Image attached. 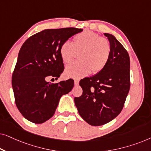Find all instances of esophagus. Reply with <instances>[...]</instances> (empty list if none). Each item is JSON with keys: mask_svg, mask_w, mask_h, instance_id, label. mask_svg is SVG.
Listing matches in <instances>:
<instances>
[{"mask_svg": "<svg viewBox=\"0 0 151 151\" xmlns=\"http://www.w3.org/2000/svg\"><path fill=\"white\" fill-rule=\"evenodd\" d=\"M74 84H75V85H78V84H79V80L78 79L74 80Z\"/></svg>", "mask_w": 151, "mask_h": 151, "instance_id": "1", "label": "esophagus"}]
</instances>
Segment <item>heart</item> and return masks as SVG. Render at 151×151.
Masks as SVG:
<instances>
[{"label":"heart","mask_w":151,"mask_h":151,"mask_svg":"<svg viewBox=\"0 0 151 151\" xmlns=\"http://www.w3.org/2000/svg\"><path fill=\"white\" fill-rule=\"evenodd\" d=\"M76 52L80 61L67 66L65 70L66 76L81 78L91 71L97 73L102 71L108 63L111 53V46L106 38L89 30L76 34L73 38V44L65 41L60 47V56L65 64L73 60Z\"/></svg>","instance_id":"heart-1"}]
</instances>
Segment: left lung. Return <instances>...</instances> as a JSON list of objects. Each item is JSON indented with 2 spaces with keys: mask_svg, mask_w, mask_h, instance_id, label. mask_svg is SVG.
Masks as SVG:
<instances>
[{
  "mask_svg": "<svg viewBox=\"0 0 151 151\" xmlns=\"http://www.w3.org/2000/svg\"><path fill=\"white\" fill-rule=\"evenodd\" d=\"M104 34L111 46L108 63L96 75L80 80L83 92L74 98L80 115L91 126L104 125L115 118L130 89L129 53L114 36Z\"/></svg>",
  "mask_w": 151,
  "mask_h": 151,
  "instance_id": "8db88e82",
  "label": "left lung"
}]
</instances>
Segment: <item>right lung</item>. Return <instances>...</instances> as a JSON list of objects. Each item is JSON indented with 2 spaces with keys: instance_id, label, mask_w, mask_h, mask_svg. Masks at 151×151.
Returning <instances> with one entry per match:
<instances>
[{
  "instance_id": "add662e5",
  "label": "right lung",
  "mask_w": 151,
  "mask_h": 151,
  "mask_svg": "<svg viewBox=\"0 0 151 151\" xmlns=\"http://www.w3.org/2000/svg\"><path fill=\"white\" fill-rule=\"evenodd\" d=\"M82 30L74 27L45 29L29 37L22 45L12 84L16 106L27 120L35 124L48 120L54 115L62 96L72 90L73 80L53 84L45 79L47 76L55 79L60 76L64 64L60 47Z\"/></svg>"
}]
</instances>
